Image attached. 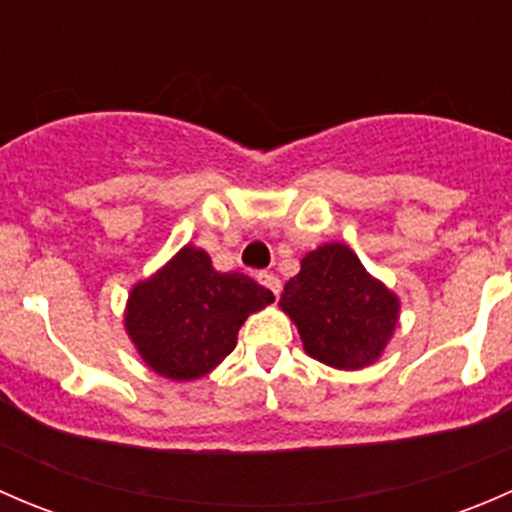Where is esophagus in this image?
Segmentation results:
<instances>
[{
    "label": "esophagus",
    "instance_id": "34e87169",
    "mask_svg": "<svg viewBox=\"0 0 512 512\" xmlns=\"http://www.w3.org/2000/svg\"><path fill=\"white\" fill-rule=\"evenodd\" d=\"M257 282H260L262 287L270 289V292L275 294V297H277V294H280V289H282V282L277 280V277L272 275V272H260V275H257Z\"/></svg>",
    "mask_w": 512,
    "mask_h": 512
}]
</instances>
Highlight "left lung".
<instances>
[{
	"instance_id": "1",
	"label": "left lung",
	"mask_w": 512,
	"mask_h": 512,
	"mask_svg": "<svg viewBox=\"0 0 512 512\" xmlns=\"http://www.w3.org/2000/svg\"><path fill=\"white\" fill-rule=\"evenodd\" d=\"M280 307L297 324L304 352L334 369L374 364L399 322V297L342 242L304 255Z\"/></svg>"
}]
</instances>
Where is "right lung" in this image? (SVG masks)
Instances as JSON below:
<instances>
[{
    "label": "right lung",
    "instance_id": "right-lung-1",
    "mask_svg": "<svg viewBox=\"0 0 512 512\" xmlns=\"http://www.w3.org/2000/svg\"><path fill=\"white\" fill-rule=\"evenodd\" d=\"M275 294L242 272H218L185 245L128 294L126 332L141 359L173 381L200 379L235 349L237 332Z\"/></svg>",
    "mask_w": 512,
    "mask_h": 512
}]
</instances>
